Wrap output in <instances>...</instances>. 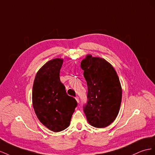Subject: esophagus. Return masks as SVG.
I'll use <instances>...</instances> for the list:
<instances>
[{"instance_id":"1","label":"esophagus","mask_w":155,"mask_h":155,"mask_svg":"<svg viewBox=\"0 0 155 155\" xmlns=\"http://www.w3.org/2000/svg\"><path fill=\"white\" fill-rule=\"evenodd\" d=\"M75 99H76V101H77V103H79V98H78V97H75Z\"/></svg>"}]
</instances>
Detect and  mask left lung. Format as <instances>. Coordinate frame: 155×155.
I'll use <instances>...</instances> for the list:
<instances>
[{
  "instance_id": "8db88e82",
  "label": "left lung",
  "mask_w": 155,
  "mask_h": 155,
  "mask_svg": "<svg viewBox=\"0 0 155 155\" xmlns=\"http://www.w3.org/2000/svg\"><path fill=\"white\" fill-rule=\"evenodd\" d=\"M81 68L87 84V101L84 112L90 125L104 128L117 117L122 99V88L113 66L99 57L87 54Z\"/></svg>"
}]
</instances>
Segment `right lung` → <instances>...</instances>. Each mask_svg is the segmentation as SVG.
<instances>
[{
    "label": "right lung",
    "instance_id": "add662e5",
    "mask_svg": "<svg viewBox=\"0 0 155 155\" xmlns=\"http://www.w3.org/2000/svg\"><path fill=\"white\" fill-rule=\"evenodd\" d=\"M64 60L55 58L39 69L32 88V105L42 124L52 132H58L69 126L77 101L69 96L60 79Z\"/></svg>",
    "mask_w": 155,
    "mask_h": 155
}]
</instances>
